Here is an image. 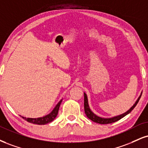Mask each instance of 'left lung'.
<instances>
[{"label":"left lung","instance_id":"1","mask_svg":"<svg viewBox=\"0 0 148 148\" xmlns=\"http://www.w3.org/2000/svg\"><path fill=\"white\" fill-rule=\"evenodd\" d=\"M141 94L139 97H138V100L136 101V103H134V105L133 106L132 108L128 110L127 112H126L125 113L121 115L113 117V118H110V119H103V118H101V117L97 116V115H95L90 110V107H89L88 105V97H87V95L84 93V110H85V113L86 114L87 116L88 117V119H90V120L92 121L97 123L99 124H109V123H114L117 121L120 120L121 119L123 118L125 116L128 114L129 113H130L134 108L136 107L137 105V103H138V101H139L140 97H141Z\"/></svg>","mask_w":148,"mask_h":148}]
</instances>
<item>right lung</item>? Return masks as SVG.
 Segmentation results:
<instances>
[{
    "mask_svg": "<svg viewBox=\"0 0 148 148\" xmlns=\"http://www.w3.org/2000/svg\"><path fill=\"white\" fill-rule=\"evenodd\" d=\"M62 102V100L58 102V104L56 105V107L54 108V109L52 110V112L47 116H45L43 117H40V118H37V119H31V118H25V117L22 116V118L25 120L27 121V122L31 123L34 124H37V125H45V124L49 123L54 121V119L56 118L57 114H58V110H59V107L60 103Z\"/></svg>",
    "mask_w": 148,
    "mask_h": 148,
    "instance_id": "obj_1",
    "label": "right lung"
}]
</instances>
